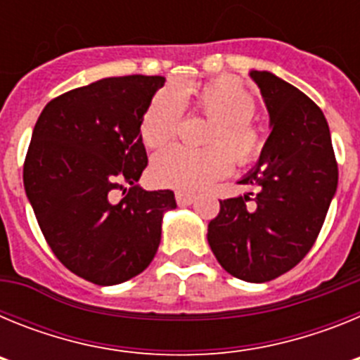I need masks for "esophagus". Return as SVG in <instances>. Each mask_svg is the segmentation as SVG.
Returning a JSON list of instances; mask_svg holds the SVG:
<instances>
[{"label": "esophagus", "instance_id": "esophagus-1", "mask_svg": "<svg viewBox=\"0 0 360 360\" xmlns=\"http://www.w3.org/2000/svg\"><path fill=\"white\" fill-rule=\"evenodd\" d=\"M196 196L193 193H184V191H176V202L178 205H189L195 202Z\"/></svg>", "mask_w": 360, "mask_h": 360}]
</instances>
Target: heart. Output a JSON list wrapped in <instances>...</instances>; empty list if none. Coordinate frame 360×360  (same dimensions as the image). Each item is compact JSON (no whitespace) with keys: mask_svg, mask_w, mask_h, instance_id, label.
I'll list each match as a JSON object with an SVG mask.
<instances>
[{"mask_svg":"<svg viewBox=\"0 0 360 360\" xmlns=\"http://www.w3.org/2000/svg\"><path fill=\"white\" fill-rule=\"evenodd\" d=\"M186 104L209 119L203 135L207 148L174 146L158 153L151 162V178L158 186L198 191L231 173L232 158L240 167H249L262 158L266 139L252 117L256 97L245 82L227 75L158 91L141 124L142 141L148 148H164L173 141Z\"/></svg>","mask_w":360,"mask_h":360,"instance_id":"obj_1","label":"heart"}]
</instances>
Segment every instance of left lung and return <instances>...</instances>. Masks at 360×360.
I'll use <instances>...</instances> for the list:
<instances>
[{
    "label": "left lung",
    "instance_id": "8db88e82",
    "mask_svg": "<svg viewBox=\"0 0 360 360\" xmlns=\"http://www.w3.org/2000/svg\"><path fill=\"white\" fill-rule=\"evenodd\" d=\"M250 77L265 98L272 133L254 171L240 184L259 191L254 198L219 200L207 240L229 274L265 283L310 252L335 195L339 169L321 108L274 73L254 70Z\"/></svg>",
    "mask_w": 360,
    "mask_h": 360
}]
</instances>
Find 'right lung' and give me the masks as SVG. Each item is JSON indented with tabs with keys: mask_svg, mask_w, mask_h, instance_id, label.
I'll return each instance as SVG.
<instances>
[{
	"mask_svg": "<svg viewBox=\"0 0 360 360\" xmlns=\"http://www.w3.org/2000/svg\"><path fill=\"white\" fill-rule=\"evenodd\" d=\"M160 75L108 77L52 98L34 126L23 184L44 240L70 272L119 285L148 269L174 193L136 186L141 124ZM123 198L115 202V193Z\"/></svg>",
	"mask_w": 360,
	"mask_h": 360,
	"instance_id": "right-lung-1",
	"label": "right lung"
}]
</instances>
